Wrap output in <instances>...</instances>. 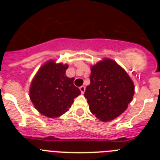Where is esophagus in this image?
<instances>
[{
	"instance_id": "1",
	"label": "esophagus",
	"mask_w": 160,
	"mask_h": 160,
	"mask_svg": "<svg viewBox=\"0 0 160 160\" xmlns=\"http://www.w3.org/2000/svg\"><path fill=\"white\" fill-rule=\"evenodd\" d=\"M80 90H81V93L82 94H84L85 90H86V87H84V86H82V87H80Z\"/></svg>"
}]
</instances>
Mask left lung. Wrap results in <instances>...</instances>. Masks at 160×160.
Returning a JSON list of instances; mask_svg holds the SVG:
<instances>
[{
  "label": "left lung",
  "mask_w": 160,
  "mask_h": 160,
  "mask_svg": "<svg viewBox=\"0 0 160 160\" xmlns=\"http://www.w3.org/2000/svg\"><path fill=\"white\" fill-rule=\"evenodd\" d=\"M90 71V84L84 96L94 116L109 122L127 110L135 94V85L123 68L111 58L93 65Z\"/></svg>",
  "instance_id": "8db88e82"
}]
</instances>
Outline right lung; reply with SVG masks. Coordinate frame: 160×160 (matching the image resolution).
Instances as JSON below:
<instances>
[{
	"label": "right lung",
	"instance_id": "right-lung-1",
	"mask_svg": "<svg viewBox=\"0 0 160 160\" xmlns=\"http://www.w3.org/2000/svg\"><path fill=\"white\" fill-rule=\"evenodd\" d=\"M67 64L49 60L38 70L31 82L29 98L37 111L48 118H58L69 111L81 91L68 78Z\"/></svg>",
	"mask_w": 160,
	"mask_h": 160
}]
</instances>
